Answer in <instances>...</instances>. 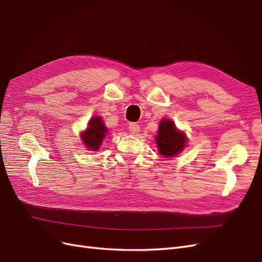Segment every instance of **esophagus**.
Instances as JSON below:
<instances>
[{"label":"esophagus","instance_id":"1","mask_svg":"<svg viewBox=\"0 0 262 262\" xmlns=\"http://www.w3.org/2000/svg\"><path fill=\"white\" fill-rule=\"evenodd\" d=\"M128 128H129V132L133 134V135H135V134H137L139 132L140 127H139V125L137 123H130Z\"/></svg>","mask_w":262,"mask_h":262}]
</instances>
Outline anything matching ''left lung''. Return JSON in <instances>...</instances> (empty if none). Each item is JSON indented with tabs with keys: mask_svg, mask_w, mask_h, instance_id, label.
I'll list each match as a JSON object with an SVG mask.
<instances>
[{
	"mask_svg": "<svg viewBox=\"0 0 262 262\" xmlns=\"http://www.w3.org/2000/svg\"><path fill=\"white\" fill-rule=\"evenodd\" d=\"M159 152L163 157H172L183 150L185 147L184 133L179 132L170 119H162L159 125L158 135L156 137Z\"/></svg>",
	"mask_w": 262,
	"mask_h": 262,
	"instance_id": "1",
	"label": "left lung"
}]
</instances>
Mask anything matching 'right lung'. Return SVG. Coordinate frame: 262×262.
I'll return each instance as SVG.
<instances>
[{
    "instance_id": "1",
    "label": "right lung",
    "mask_w": 262,
    "mask_h": 262,
    "mask_svg": "<svg viewBox=\"0 0 262 262\" xmlns=\"http://www.w3.org/2000/svg\"><path fill=\"white\" fill-rule=\"evenodd\" d=\"M106 133L107 128L102 122V118L100 116L92 117L88 124L86 130L82 134V141L89 149L98 150Z\"/></svg>"
}]
</instances>
